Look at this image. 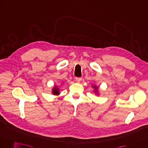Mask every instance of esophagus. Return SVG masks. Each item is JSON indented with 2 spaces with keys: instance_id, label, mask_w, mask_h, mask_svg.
<instances>
[{
  "instance_id": "obj_1",
  "label": "esophagus",
  "mask_w": 148,
  "mask_h": 148,
  "mask_svg": "<svg viewBox=\"0 0 148 148\" xmlns=\"http://www.w3.org/2000/svg\"><path fill=\"white\" fill-rule=\"evenodd\" d=\"M81 80H82V77H75V81L78 82H81Z\"/></svg>"
}]
</instances>
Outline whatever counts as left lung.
<instances>
[{"instance_id":"1","label":"left lung","mask_w":148,"mask_h":148,"mask_svg":"<svg viewBox=\"0 0 148 148\" xmlns=\"http://www.w3.org/2000/svg\"><path fill=\"white\" fill-rule=\"evenodd\" d=\"M95 90H96V91L97 90V87H95Z\"/></svg>"}]
</instances>
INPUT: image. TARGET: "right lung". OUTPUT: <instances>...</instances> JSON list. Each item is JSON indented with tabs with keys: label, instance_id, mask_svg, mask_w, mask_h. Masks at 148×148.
<instances>
[{
	"label": "right lung",
	"instance_id": "right-lung-1",
	"mask_svg": "<svg viewBox=\"0 0 148 148\" xmlns=\"http://www.w3.org/2000/svg\"><path fill=\"white\" fill-rule=\"evenodd\" d=\"M52 92H53V94H54V95H57V94L59 93V92H58V88H55L53 89V90Z\"/></svg>",
	"mask_w": 148,
	"mask_h": 148
}]
</instances>
